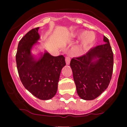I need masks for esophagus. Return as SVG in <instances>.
Returning a JSON list of instances; mask_svg holds the SVG:
<instances>
[{"label": "esophagus", "instance_id": "34e87169", "mask_svg": "<svg viewBox=\"0 0 127 127\" xmlns=\"http://www.w3.org/2000/svg\"><path fill=\"white\" fill-rule=\"evenodd\" d=\"M65 60V63H66L67 64H69L70 62V58L69 57H66Z\"/></svg>", "mask_w": 127, "mask_h": 127}]
</instances>
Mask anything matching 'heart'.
Listing matches in <instances>:
<instances>
[{
	"mask_svg": "<svg viewBox=\"0 0 127 127\" xmlns=\"http://www.w3.org/2000/svg\"><path fill=\"white\" fill-rule=\"evenodd\" d=\"M83 35L81 37V42L79 45V49L81 51H85L94 43L95 40V35L93 32H87L85 34L82 32H76L72 34L73 37H78Z\"/></svg>",
	"mask_w": 127,
	"mask_h": 127,
	"instance_id": "b5f03b06",
	"label": "heart"
}]
</instances>
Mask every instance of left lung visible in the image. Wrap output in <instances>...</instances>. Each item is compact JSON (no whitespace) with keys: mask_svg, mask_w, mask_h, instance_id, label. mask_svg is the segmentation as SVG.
Segmentation results:
<instances>
[{"mask_svg":"<svg viewBox=\"0 0 127 127\" xmlns=\"http://www.w3.org/2000/svg\"><path fill=\"white\" fill-rule=\"evenodd\" d=\"M104 44L90 49L85 55L70 61L78 95L85 100L98 97L108 87L113 68V54L109 39Z\"/></svg>","mask_w":127,"mask_h":127,"instance_id":"1","label":"left lung"}]
</instances>
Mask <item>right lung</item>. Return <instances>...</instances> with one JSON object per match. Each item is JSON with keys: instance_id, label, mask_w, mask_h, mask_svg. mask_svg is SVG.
<instances>
[{"instance_id": "1", "label": "right lung", "mask_w": 127, "mask_h": 127, "mask_svg": "<svg viewBox=\"0 0 127 127\" xmlns=\"http://www.w3.org/2000/svg\"><path fill=\"white\" fill-rule=\"evenodd\" d=\"M39 27L30 30L19 42L16 54L17 70L22 84L40 100H49L56 94L62 68L65 65L63 55L54 57L45 52L36 60L31 54L33 46L40 39Z\"/></svg>"}]
</instances>
